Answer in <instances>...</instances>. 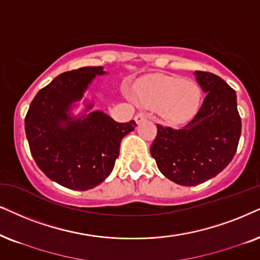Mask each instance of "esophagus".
Instances as JSON below:
<instances>
[{"mask_svg":"<svg viewBox=\"0 0 260 260\" xmlns=\"http://www.w3.org/2000/svg\"><path fill=\"white\" fill-rule=\"evenodd\" d=\"M134 120H136L137 123L143 122L144 120H146V115L145 114H137L136 117H134Z\"/></svg>","mask_w":260,"mask_h":260,"instance_id":"1","label":"esophagus"}]
</instances>
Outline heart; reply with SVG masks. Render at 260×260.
<instances>
[{"instance_id": "heart-1", "label": "heart", "mask_w": 260, "mask_h": 260, "mask_svg": "<svg viewBox=\"0 0 260 260\" xmlns=\"http://www.w3.org/2000/svg\"><path fill=\"white\" fill-rule=\"evenodd\" d=\"M134 94L141 106L158 110L162 119L170 124H181L192 120L203 100L202 87L194 81L164 74L138 81Z\"/></svg>"}]
</instances>
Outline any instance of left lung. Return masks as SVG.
Instances as JSON below:
<instances>
[{
	"mask_svg": "<svg viewBox=\"0 0 260 260\" xmlns=\"http://www.w3.org/2000/svg\"><path fill=\"white\" fill-rule=\"evenodd\" d=\"M206 93L192 121L179 129L157 124L150 152L159 172L173 182L197 186L231 163L241 136L236 93L218 75L196 71Z\"/></svg>",
	"mask_w": 260,
	"mask_h": 260,
	"instance_id": "left-lung-1",
	"label": "left lung"
}]
</instances>
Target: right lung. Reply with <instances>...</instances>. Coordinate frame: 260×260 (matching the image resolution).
Returning <instances> with one entry per match:
<instances>
[{"label": "right lung", "mask_w": 260, "mask_h": 260, "mask_svg": "<svg viewBox=\"0 0 260 260\" xmlns=\"http://www.w3.org/2000/svg\"><path fill=\"white\" fill-rule=\"evenodd\" d=\"M103 67H83L57 75L36 94L25 117V132L38 168L52 181L71 189L86 190L113 172L120 144L137 123H120L92 111L73 117L70 110L80 101ZM93 104H87L86 110Z\"/></svg>", "instance_id": "obj_1"}]
</instances>
